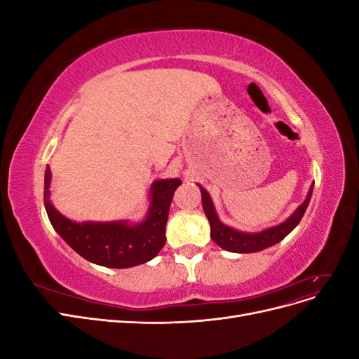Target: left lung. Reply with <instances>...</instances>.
I'll return each mask as SVG.
<instances>
[{
  "mask_svg": "<svg viewBox=\"0 0 359 359\" xmlns=\"http://www.w3.org/2000/svg\"><path fill=\"white\" fill-rule=\"evenodd\" d=\"M198 186L202 193L203 211L211 226L212 241L217 245H220L222 248L232 253H256V252H260V250H265L271 245L280 243L283 238H286L293 229H295L310 203L314 184L310 186L306 201H304L283 223L268 227V229H264L260 232H241V231L233 229L231 226L224 224L215 212L210 193L206 191L201 184H198Z\"/></svg>",
  "mask_w": 359,
  "mask_h": 359,
  "instance_id": "obj_1",
  "label": "left lung"
}]
</instances>
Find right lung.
Here are the masks:
<instances>
[{"label":"right lung","instance_id":"1","mask_svg":"<svg viewBox=\"0 0 359 359\" xmlns=\"http://www.w3.org/2000/svg\"><path fill=\"white\" fill-rule=\"evenodd\" d=\"M52 173L45 170V208L53 229L76 253L106 268H132L154 259L166 243V223L178 178L157 180L149 187V206L139 223L73 222L50 202Z\"/></svg>","mask_w":359,"mask_h":359}]
</instances>
